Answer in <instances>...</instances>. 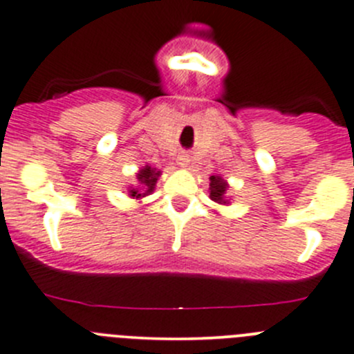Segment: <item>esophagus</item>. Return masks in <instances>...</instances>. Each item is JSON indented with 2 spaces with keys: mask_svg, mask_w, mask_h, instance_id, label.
<instances>
[{
  "mask_svg": "<svg viewBox=\"0 0 354 354\" xmlns=\"http://www.w3.org/2000/svg\"><path fill=\"white\" fill-rule=\"evenodd\" d=\"M180 165H187V163H185V160H182V162H180Z\"/></svg>",
  "mask_w": 354,
  "mask_h": 354,
  "instance_id": "esophagus-1",
  "label": "esophagus"
}]
</instances>
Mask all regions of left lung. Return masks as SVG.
<instances>
[{"mask_svg":"<svg viewBox=\"0 0 354 354\" xmlns=\"http://www.w3.org/2000/svg\"><path fill=\"white\" fill-rule=\"evenodd\" d=\"M227 187H229V184L222 177H209V198H212V201L218 203V205H229V199L225 196Z\"/></svg>","mask_w":354,"mask_h":354,"instance_id":"left-lung-1","label":"left lung"}]
</instances>
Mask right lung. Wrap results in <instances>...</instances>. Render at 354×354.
I'll return each instance as SVG.
<instances>
[{"mask_svg":"<svg viewBox=\"0 0 354 354\" xmlns=\"http://www.w3.org/2000/svg\"><path fill=\"white\" fill-rule=\"evenodd\" d=\"M158 177H160V170L151 169L149 165H146L145 169L139 170L138 174L139 185L138 187L129 189V196L134 199H141L145 198V196L151 194V192L155 191V185H156V180H158Z\"/></svg>","mask_w":354,"mask_h":354,"instance_id":"add662e5","label":"right lung"}]
</instances>
